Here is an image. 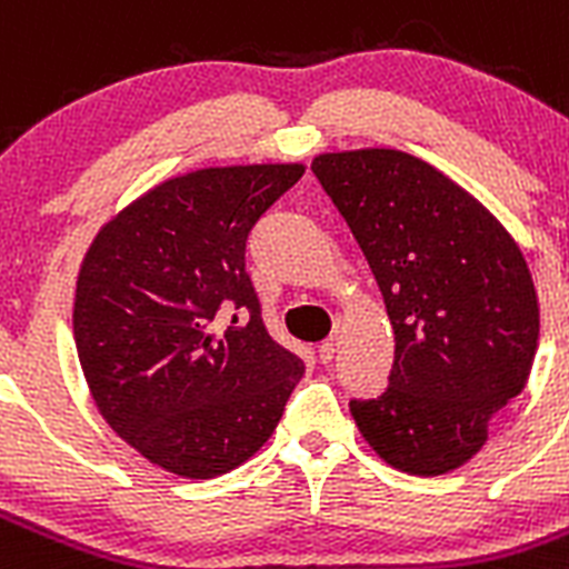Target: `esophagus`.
Here are the masks:
<instances>
[{"mask_svg":"<svg viewBox=\"0 0 569 569\" xmlns=\"http://www.w3.org/2000/svg\"><path fill=\"white\" fill-rule=\"evenodd\" d=\"M332 356H336V343H332V338H330V341H325V343H321V347H319L321 363H330Z\"/></svg>","mask_w":569,"mask_h":569,"instance_id":"obj_1","label":"esophagus"}]
</instances>
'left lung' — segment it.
Segmentation results:
<instances>
[{
    "label": "left lung",
    "instance_id": "left-lung-1",
    "mask_svg": "<svg viewBox=\"0 0 569 569\" xmlns=\"http://www.w3.org/2000/svg\"><path fill=\"white\" fill-rule=\"evenodd\" d=\"M312 171L361 244L395 330L389 389L349 411L383 462L466 466L522 392L539 343L525 253L471 191L387 146L321 152Z\"/></svg>",
    "mask_w": 569,
    "mask_h": 569
}]
</instances>
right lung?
<instances>
[{
  "instance_id": "1",
  "label": "right lung",
  "mask_w": 569,
  "mask_h": 569,
  "mask_svg": "<svg viewBox=\"0 0 569 569\" xmlns=\"http://www.w3.org/2000/svg\"><path fill=\"white\" fill-rule=\"evenodd\" d=\"M305 163L206 166L112 213L76 281L78 361L101 417L152 466L213 479L273 435L305 363L268 336L244 273L253 222ZM249 321L216 330L222 309Z\"/></svg>"
}]
</instances>
